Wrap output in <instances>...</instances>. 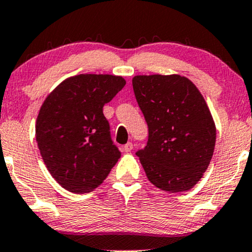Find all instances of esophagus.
<instances>
[{"label":"esophagus","instance_id":"esophagus-1","mask_svg":"<svg viewBox=\"0 0 252 252\" xmlns=\"http://www.w3.org/2000/svg\"><path fill=\"white\" fill-rule=\"evenodd\" d=\"M132 149H133V144L132 143H127V144L124 145V151L125 153H129V151H132Z\"/></svg>","mask_w":252,"mask_h":252}]
</instances>
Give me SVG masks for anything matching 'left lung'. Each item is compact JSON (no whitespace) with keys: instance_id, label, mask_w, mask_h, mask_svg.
Instances as JSON below:
<instances>
[{"instance_id":"obj_1","label":"left lung","mask_w":252,"mask_h":252,"mask_svg":"<svg viewBox=\"0 0 252 252\" xmlns=\"http://www.w3.org/2000/svg\"><path fill=\"white\" fill-rule=\"evenodd\" d=\"M132 85L149 127L147 147L137 153L149 181L172 193L190 190L215 148L216 127L204 97L179 74L136 75Z\"/></svg>"}]
</instances>
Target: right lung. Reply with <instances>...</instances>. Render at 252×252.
I'll return each instance as SVG.
<instances>
[{
	"instance_id": "1",
	"label": "right lung",
	"mask_w": 252,
	"mask_h": 252,
	"mask_svg": "<svg viewBox=\"0 0 252 252\" xmlns=\"http://www.w3.org/2000/svg\"><path fill=\"white\" fill-rule=\"evenodd\" d=\"M125 84L120 75H73L43 102L36 120L37 144L51 177L67 191H94L120 158L103 105Z\"/></svg>"
}]
</instances>
